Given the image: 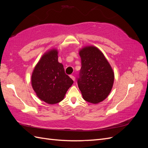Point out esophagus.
Masks as SVG:
<instances>
[{"mask_svg": "<svg viewBox=\"0 0 148 148\" xmlns=\"http://www.w3.org/2000/svg\"><path fill=\"white\" fill-rule=\"evenodd\" d=\"M70 77L71 79H72L73 80V81H75V77H74V76H73V75H70Z\"/></svg>", "mask_w": 148, "mask_h": 148, "instance_id": "obj_1", "label": "esophagus"}]
</instances>
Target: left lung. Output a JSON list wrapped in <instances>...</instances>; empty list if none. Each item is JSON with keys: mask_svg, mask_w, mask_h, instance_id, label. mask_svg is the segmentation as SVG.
Instances as JSON below:
<instances>
[{"mask_svg": "<svg viewBox=\"0 0 148 148\" xmlns=\"http://www.w3.org/2000/svg\"><path fill=\"white\" fill-rule=\"evenodd\" d=\"M82 68L77 79L83 99L92 104L104 101L110 94L114 73L103 53L95 46H85L79 51Z\"/></svg>", "mask_w": 148, "mask_h": 148, "instance_id": "1", "label": "left lung"}]
</instances>
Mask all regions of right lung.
<instances>
[{
    "label": "right lung",
    "mask_w": 148,
    "mask_h": 148,
    "mask_svg": "<svg viewBox=\"0 0 148 148\" xmlns=\"http://www.w3.org/2000/svg\"><path fill=\"white\" fill-rule=\"evenodd\" d=\"M73 81L65 73L58 61V51L52 49L44 53L31 75V85L37 96L49 104L62 101Z\"/></svg>",
    "instance_id": "right-lung-1"
}]
</instances>
